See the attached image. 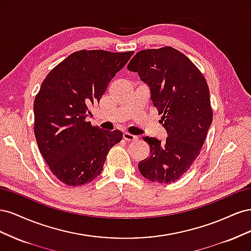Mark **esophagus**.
Segmentation results:
<instances>
[{
    "mask_svg": "<svg viewBox=\"0 0 251 251\" xmlns=\"http://www.w3.org/2000/svg\"><path fill=\"white\" fill-rule=\"evenodd\" d=\"M137 138H138L137 136H135L133 134H130V133H127V132L124 133V139H126L127 141H134V140H136Z\"/></svg>",
    "mask_w": 251,
    "mask_h": 251,
    "instance_id": "obj_1",
    "label": "esophagus"
}]
</instances>
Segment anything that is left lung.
Returning a JSON list of instances; mask_svg holds the SVG:
<instances>
[{
  "instance_id": "8db88e82",
  "label": "left lung",
  "mask_w": 251,
  "mask_h": 251,
  "mask_svg": "<svg viewBox=\"0 0 251 251\" xmlns=\"http://www.w3.org/2000/svg\"><path fill=\"white\" fill-rule=\"evenodd\" d=\"M127 70L138 72L150 87L151 102L168 132L165 142L143 137L151 155L138 163L139 172L158 183L175 182L199 156L211 125L207 82L188 57L169 46L137 52Z\"/></svg>"
}]
</instances>
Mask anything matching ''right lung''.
I'll return each mask as SVG.
<instances>
[{"label":"right lung","mask_w":251,"mask_h":251,"mask_svg":"<svg viewBox=\"0 0 251 251\" xmlns=\"http://www.w3.org/2000/svg\"><path fill=\"white\" fill-rule=\"evenodd\" d=\"M133 53L79 50L42 82L33 104L35 139L51 173L68 186L100 176L109 151L123 139L120 131L101 130L86 118Z\"/></svg>","instance_id":"right-lung-1"}]
</instances>
